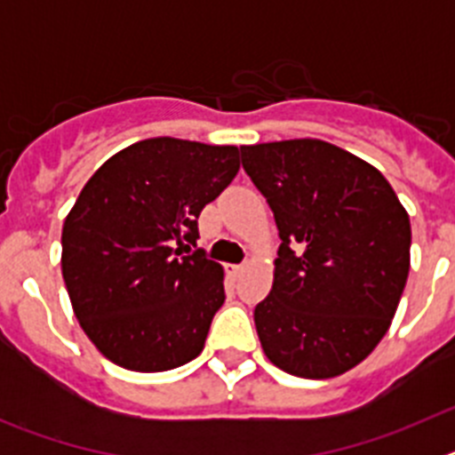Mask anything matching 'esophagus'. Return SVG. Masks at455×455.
<instances>
[{
  "instance_id": "34e87169",
  "label": "esophagus",
  "mask_w": 455,
  "mask_h": 455,
  "mask_svg": "<svg viewBox=\"0 0 455 455\" xmlns=\"http://www.w3.org/2000/svg\"><path fill=\"white\" fill-rule=\"evenodd\" d=\"M243 271H246V267H243V264H232V267H230V273L235 277H239Z\"/></svg>"
}]
</instances>
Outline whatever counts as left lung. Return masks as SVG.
Returning a JSON list of instances; mask_svg holds the SVG:
<instances>
[{"label":"left lung","instance_id":"1","mask_svg":"<svg viewBox=\"0 0 455 455\" xmlns=\"http://www.w3.org/2000/svg\"><path fill=\"white\" fill-rule=\"evenodd\" d=\"M283 239L255 307L267 357L299 378H335L383 339L410 271V219L383 172L319 139L241 146Z\"/></svg>","mask_w":455,"mask_h":455}]
</instances>
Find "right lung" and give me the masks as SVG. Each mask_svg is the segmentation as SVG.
I'll use <instances>...</instances> for the list:
<instances>
[{
	"mask_svg": "<svg viewBox=\"0 0 455 455\" xmlns=\"http://www.w3.org/2000/svg\"><path fill=\"white\" fill-rule=\"evenodd\" d=\"M239 148L139 140L95 171L66 216L61 271L75 316L107 360L168 371L198 357L225 300L198 216L239 172Z\"/></svg>",
	"mask_w": 455,
	"mask_h": 455,
	"instance_id": "add662e5",
	"label": "right lung"
}]
</instances>
